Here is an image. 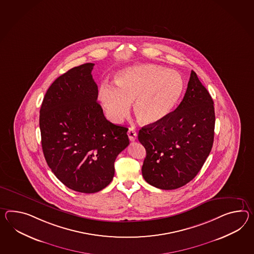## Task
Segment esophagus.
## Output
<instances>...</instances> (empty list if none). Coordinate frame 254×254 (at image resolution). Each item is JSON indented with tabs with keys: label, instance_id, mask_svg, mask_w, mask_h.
I'll list each match as a JSON object with an SVG mask.
<instances>
[{
	"label": "esophagus",
	"instance_id": "obj_1",
	"mask_svg": "<svg viewBox=\"0 0 254 254\" xmlns=\"http://www.w3.org/2000/svg\"><path fill=\"white\" fill-rule=\"evenodd\" d=\"M127 135H128V137H129L130 141H135L136 140V132L135 130L129 128L128 131H127Z\"/></svg>",
	"mask_w": 254,
	"mask_h": 254
}]
</instances>
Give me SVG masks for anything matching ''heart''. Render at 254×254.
Listing matches in <instances>:
<instances>
[{
    "instance_id": "1",
    "label": "heart",
    "mask_w": 254,
    "mask_h": 254,
    "mask_svg": "<svg viewBox=\"0 0 254 254\" xmlns=\"http://www.w3.org/2000/svg\"><path fill=\"white\" fill-rule=\"evenodd\" d=\"M116 82L118 87L103 83L98 93L106 117L115 124L127 117L133 102L141 124L161 122L173 111L185 89L178 72L152 64L125 68L117 75Z\"/></svg>"
}]
</instances>
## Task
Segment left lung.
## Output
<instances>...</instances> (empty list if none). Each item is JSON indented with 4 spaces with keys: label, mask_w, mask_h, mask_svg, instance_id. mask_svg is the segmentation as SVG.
Returning a JSON list of instances; mask_svg holds the SVG:
<instances>
[{
    "label": "left lung",
    "mask_w": 254,
    "mask_h": 254,
    "mask_svg": "<svg viewBox=\"0 0 254 254\" xmlns=\"http://www.w3.org/2000/svg\"><path fill=\"white\" fill-rule=\"evenodd\" d=\"M215 121L212 97L192 70L178 107L161 122L138 132L146 149L145 181L162 190L177 189L192 181L210 153Z\"/></svg>",
    "instance_id": "1"
}]
</instances>
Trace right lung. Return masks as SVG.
I'll return each instance as SVG.
<instances>
[{"label":"right lung","mask_w":254,"mask_h":254,"mask_svg":"<svg viewBox=\"0 0 254 254\" xmlns=\"http://www.w3.org/2000/svg\"><path fill=\"white\" fill-rule=\"evenodd\" d=\"M93 63L70 68L45 94L39 116L46 161L58 179L76 192L108 186L118 155L129 144L128 128L113 124L97 102Z\"/></svg>","instance_id":"right-lung-1"}]
</instances>
